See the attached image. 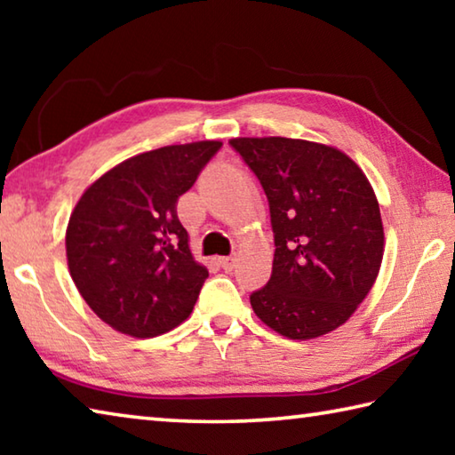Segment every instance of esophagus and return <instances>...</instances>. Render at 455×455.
Masks as SVG:
<instances>
[{
  "mask_svg": "<svg viewBox=\"0 0 455 455\" xmlns=\"http://www.w3.org/2000/svg\"><path fill=\"white\" fill-rule=\"evenodd\" d=\"M235 263H236L235 257H220V259H219V265H220L222 268H225V271H233Z\"/></svg>",
  "mask_w": 455,
  "mask_h": 455,
  "instance_id": "1",
  "label": "esophagus"
}]
</instances>
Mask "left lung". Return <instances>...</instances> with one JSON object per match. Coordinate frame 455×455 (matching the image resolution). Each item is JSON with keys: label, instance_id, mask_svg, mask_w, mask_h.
<instances>
[{"label": "left lung", "instance_id": "1", "mask_svg": "<svg viewBox=\"0 0 455 455\" xmlns=\"http://www.w3.org/2000/svg\"><path fill=\"white\" fill-rule=\"evenodd\" d=\"M228 144L263 187L275 236L271 279L251 292L252 311L301 341L343 325L383 259L379 203L367 176L325 144L281 136Z\"/></svg>", "mask_w": 455, "mask_h": 455}]
</instances>
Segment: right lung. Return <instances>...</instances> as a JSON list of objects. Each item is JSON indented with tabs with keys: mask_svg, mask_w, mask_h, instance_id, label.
Wrapping results in <instances>:
<instances>
[{
	"mask_svg": "<svg viewBox=\"0 0 455 455\" xmlns=\"http://www.w3.org/2000/svg\"><path fill=\"white\" fill-rule=\"evenodd\" d=\"M222 142L204 140L128 158L84 192L66 255L84 301L120 333L156 337L188 317L209 271L190 255L176 204Z\"/></svg>",
	"mask_w": 455,
	"mask_h": 455,
	"instance_id": "right-lung-1",
	"label": "right lung"
}]
</instances>
